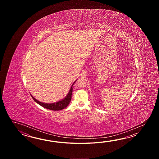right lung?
I'll use <instances>...</instances> for the list:
<instances>
[{
  "label": "right lung",
  "mask_w": 159,
  "mask_h": 159,
  "mask_svg": "<svg viewBox=\"0 0 159 159\" xmlns=\"http://www.w3.org/2000/svg\"><path fill=\"white\" fill-rule=\"evenodd\" d=\"M75 82L73 83V84H72L70 89L69 90V92L67 95V96L63 99L62 100L60 101L57 102L56 103H44L43 102H41L40 101H38L37 99H36L34 98V97L32 96V97L33 98L34 101L37 103L39 105H40L41 106H43V107L45 108H47L49 110H53V111H58V110H61L64 108H66L68 106L69 103L70 102L71 99V94H72V92H73V85L75 84Z\"/></svg>",
  "instance_id": "add662e5"
}]
</instances>
